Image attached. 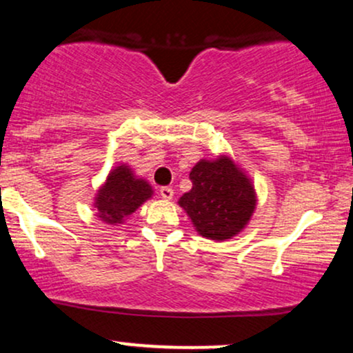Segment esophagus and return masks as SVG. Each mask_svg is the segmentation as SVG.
<instances>
[{
	"mask_svg": "<svg viewBox=\"0 0 353 353\" xmlns=\"http://www.w3.org/2000/svg\"><path fill=\"white\" fill-rule=\"evenodd\" d=\"M159 194H161V197H163L164 201H171L172 196H174V190H172V188H161Z\"/></svg>",
	"mask_w": 353,
	"mask_h": 353,
	"instance_id": "1",
	"label": "esophagus"
}]
</instances>
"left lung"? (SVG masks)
<instances>
[{
	"mask_svg": "<svg viewBox=\"0 0 353 353\" xmlns=\"http://www.w3.org/2000/svg\"><path fill=\"white\" fill-rule=\"evenodd\" d=\"M192 189L177 204L199 236L222 242L241 234L257 208L254 182L229 154L201 159L190 171Z\"/></svg>",
	"mask_w": 353,
	"mask_h": 353,
	"instance_id": "left-lung-1",
	"label": "left lung"
}]
</instances>
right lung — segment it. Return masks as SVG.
Returning <instances> with one entry per match:
<instances>
[{
  "label": "right lung",
  "mask_w": 353,
  "mask_h": 353,
  "mask_svg": "<svg viewBox=\"0 0 353 353\" xmlns=\"http://www.w3.org/2000/svg\"><path fill=\"white\" fill-rule=\"evenodd\" d=\"M154 196L152 185L139 177L129 164L121 163L111 169L94 194L92 208L96 217L108 225H121Z\"/></svg>",
  "instance_id": "add662e5"
}]
</instances>
